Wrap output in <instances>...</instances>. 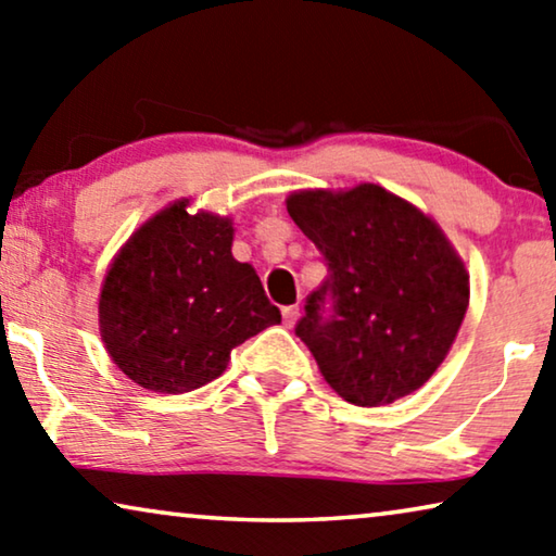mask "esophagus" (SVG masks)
Masks as SVG:
<instances>
[{"instance_id": "esophagus-1", "label": "esophagus", "mask_w": 556, "mask_h": 556, "mask_svg": "<svg viewBox=\"0 0 556 556\" xmlns=\"http://www.w3.org/2000/svg\"><path fill=\"white\" fill-rule=\"evenodd\" d=\"M299 316H301V308L299 306H286L283 308V324L288 326V329H291V326H295V321H299Z\"/></svg>"}]
</instances>
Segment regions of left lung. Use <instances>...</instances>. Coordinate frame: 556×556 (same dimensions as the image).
<instances>
[{
	"instance_id": "8db88e82",
	"label": "left lung",
	"mask_w": 556,
	"mask_h": 556,
	"mask_svg": "<svg viewBox=\"0 0 556 556\" xmlns=\"http://www.w3.org/2000/svg\"><path fill=\"white\" fill-rule=\"evenodd\" d=\"M286 210L329 265L295 333L331 390L356 407L420 390L468 311L470 276L453 242L413 202L369 181L299 189Z\"/></svg>"
}]
</instances>
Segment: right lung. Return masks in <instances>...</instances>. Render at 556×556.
Segmentation results:
<instances>
[{"label": "right lung", "mask_w": 556, "mask_h": 556, "mask_svg": "<svg viewBox=\"0 0 556 556\" xmlns=\"http://www.w3.org/2000/svg\"><path fill=\"white\" fill-rule=\"evenodd\" d=\"M232 217L177 200L111 261L98 329L113 364L143 390H200L223 375L235 346L280 324L253 265L232 257Z\"/></svg>", "instance_id": "right-lung-1"}]
</instances>
